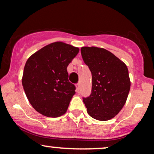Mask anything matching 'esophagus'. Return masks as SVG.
<instances>
[{
  "mask_svg": "<svg viewBox=\"0 0 154 154\" xmlns=\"http://www.w3.org/2000/svg\"><path fill=\"white\" fill-rule=\"evenodd\" d=\"M75 86H76L77 91H79V88H80V83H76V85H75Z\"/></svg>",
  "mask_w": 154,
  "mask_h": 154,
  "instance_id": "esophagus-1",
  "label": "esophagus"
}]
</instances>
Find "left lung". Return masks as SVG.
I'll return each instance as SVG.
<instances>
[{
  "label": "left lung",
  "mask_w": 154,
  "mask_h": 154,
  "mask_svg": "<svg viewBox=\"0 0 154 154\" xmlns=\"http://www.w3.org/2000/svg\"><path fill=\"white\" fill-rule=\"evenodd\" d=\"M81 52L92 75L91 94L83 97L87 112L96 120L111 119L122 109L129 93L128 68L104 48L82 47Z\"/></svg>",
  "instance_id": "1"
}]
</instances>
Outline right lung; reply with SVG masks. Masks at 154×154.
I'll return each mask as SVG.
<instances>
[{"mask_svg": "<svg viewBox=\"0 0 154 154\" xmlns=\"http://www.w3.org/2000/svg\"><path fill=\"white\" fill-rule=\"evenodd\" d=\"M79 49L63 42L43 47L28 58L24 67L22 84L30 103L43 116L63 115L75 94L68 81L67 67Z\"/></svg>", "mask_w": 154, "mask_h": 154, "instance_id": "obj_1", "label": "right lung"}]
</instances>
